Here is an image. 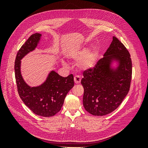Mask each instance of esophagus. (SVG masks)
I'll list each match as a JSON object with an SVG mask.
<instances>
[{
  "mask_svg": "<svg viewBox=\"0 0 148 148\" xmlns=\"http://www.w3.org/2000/svg\"><path fill=\"white\" fill-rule=\"evenodd\" d=\"M74 81L76 84H78L81 82V78H80L79 76L77 75L74 77Z\"/></svg>",
  "mask_w": 148,
  "mask_h": 148,
  "instance_id": "34e87169",
  "label": "esophagus"
}]
</instances>
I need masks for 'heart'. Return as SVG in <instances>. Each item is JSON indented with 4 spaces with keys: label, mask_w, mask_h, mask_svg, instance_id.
Wrapping results in <instances>:
<instances>
[{
    "label": "heart",
    "mask_w": 148,
    "mask_h": 148,
    "mask_svg": "<svg viewBox=\"0 0 148 148\" xmlns=\"http://www.w3.org/2000/svg\"><path fill=\"white\" fill-rule=\"evenodd\" d=\"M88 47H83L73 52L71 57L74 60H79L77 66L82 70H89L92 69L96 64L97 53L96 51L88 52Z\"/></svg>",
    "instance_id": "1"
}]
</instances>
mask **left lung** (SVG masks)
Masks as SVG:
<instances>
[{"label":"left lung","instance_id":"left-lung-1","mask_svg":"<svg viewBox=\"0 0 148 148\" xmlns=\"http://www.w3.org/2000/svg\"><path fill=\"white\" fill-rule=\"evenodd\" d=\"M104 56L95 67L84 71L81 82L84 109L95 116L109 114L117 109L127 95L132 80L130 54L117 38L113 37ZM113 59L119 61L115 71L110 68Z\"/></svg>","mask_w":148,"mask_h":148}]
</instances>
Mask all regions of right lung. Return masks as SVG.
I'll return each mask as SVG.
<instances>
[{"label":"right lung","mask_w":148,"mask_h":148,"mask_svg":"<svg viewBox=\"0 0 148 148\" xmlns=\"http://www.w3.org/2000/svg\"><path fill=\"white\" fill-rule=\"evenodd\" d=\"M41 36L32 34L19 49L15 62V75L18 92L24 104L35 114L49 117L61 110L67 93L74 86V79L72 74L63 77L52 71L41 86L31 88L25 82L21 75L20 60L36 48Z\"/></svg>","instance_id":"1"}]
</instances>
